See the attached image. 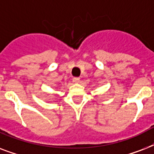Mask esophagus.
Returning <instances> with one entry per match:
<instances>
[{"instance_id": "1", "label": "esophagus", "mask_w": 154, "mask_h": 154, "mask_svg": "<svg viewBox=\"0 0 154 154\" xmlns=\"http://www.w3.org/2000/svg\"><path fill=\"white\" fill-rule=\"evenodd\" d=\"M79 82H80L79 77H73V78H72V82H74V83H78Z\"/></svg>"}]
</instances>
